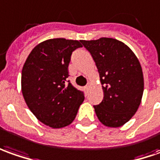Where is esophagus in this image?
<instances>
[{
	"label": "esophagus",
	"mask_w": 160,
	"mask_h": 160,
	"mask_svg": "<svg viewBox=\"0 0 160 160\" xmlns=\"http://www.w3.org/2000/svg\"><path fill=\"white\" fill-rule=\"evenodd\" d=\"M84 89L86 90V91H89V90H90V84L88 83L87 85H85V87H84Z\"/></svg>",
	"instance_id": "esophagus-1"
}]
</instances>
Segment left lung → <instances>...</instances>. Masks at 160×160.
<instances>
[{"mask_svg":"<svg viewBox=\"0 0 160 160\" xmlns=\"http://www.w3.org/2000/svg\"><path fill=\"white\" fill-rule=\"evenodd\" d=\"M81 42L96 62L103 84V99L94 105L99 121L109 127H119L136 113L144 92L140 63L127 45L102 37Z\"/></svg>","mask_w":160,"mask_h":160,"instance_id":"left-lung-1","label":"left lung"}]
</instances>
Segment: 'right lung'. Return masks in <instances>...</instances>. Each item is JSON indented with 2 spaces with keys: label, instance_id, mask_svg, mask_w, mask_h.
I'll list each match as a JSON object with an SVG mask.
<instances>
[{
  "label": "right lung",
  "instance_id": "1",
  "mask_svg": "<svg viewBox=\"0 0 160 160\" xmlns=\"http://www.w3.org/2000/svg\"><path fill=\"white\" fill-rule=\"evenodd\" d=\"M79 41L49 39L36 45L22 71V91L36 118L52 128H62L75 119L84 93L68 80V67Z\"/></svg>",
  "mask_w": 160,
  "mask_h": 160
}]
</instances>
